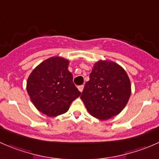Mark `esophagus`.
<instances>
[{
  "label": "esophagus",
  "mask_w": 159,
  "mask_h": 159,
  "mask_svg": "<svg viewBox=\"0 0 159 159\" xmlns=\"http://www.w3.org/2000/svg\"><path fill=\"white\" fill-rule=\"evenodd\" d=\"M78 90H79L80 91H81V92H82L83 89H84V85H80V86H78Z\"/></svg>",
  "instance_id": "obj_1"
}]
</instances>
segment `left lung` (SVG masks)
Returning <instances> with one entry per match:
<instances>
[{
    "instance_id": "1",
    "label": "left lung",
    "mask_w": 159,
    "mask_h": 159,
    "mask_svg": "<svg viewBox=\"0 0 159 159\" xmlns=\"http://www.w3.org/2000/svg\"><path fill=\"white\" fill-rule=\"evenodd\" d=\"M89 78L81 99L90 115L101 120L118 115L131 95V82L125 70L113 61H99Z\"/></svg>"
}]
</instances>
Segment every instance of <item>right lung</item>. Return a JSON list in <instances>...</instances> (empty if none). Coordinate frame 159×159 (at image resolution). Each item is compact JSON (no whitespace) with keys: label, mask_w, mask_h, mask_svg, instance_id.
<instances>
[{"label":"right lung","mask_w":159,"mask_h":159,"mask_svg":"<svg viewBox=\"0 0 159 159\" xmlns=\"http://www.w3.org/2000/svg\"><path fill=\"white\" fill-rule=\"evenodd\" d=\"M68 65L67 59L51 57L38 65L28 78L27 91L32 103L48 117L67 112L71 102L81 95Z\"/></svg>","instance_id":"1"}]
</instances>
